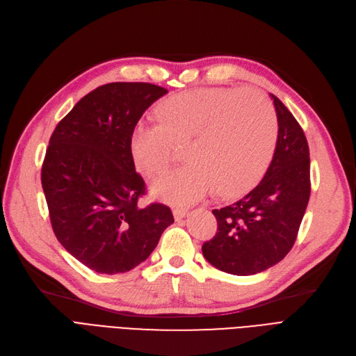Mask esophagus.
I'll use <instances>...</instances> for the list:
<instances>
[{
	"mask_svg": "<svg viewBox=\"0 0 356 356\" xmlns=\"http://www.w3.org/2000/svg\"><path fill=\"white\" fill-rule=\"evenodd\" d=\"M173 215H175L176 220H181V218H184V216L188 215V209H184V208H175V209H173Z\"/></svg>",
	"mask_w": 356,
	"mask_h": 356,
	"instance_id": "esophagus-1",
	"label": "esophagus"
}]
</instances>
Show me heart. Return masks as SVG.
<instances>
[{
	"label": "heart",
	"mask_w": 356,
	"mask_h": 356,
	"mask_svg": "<svg viewBox=\"0 0 356 356\" xmlns=\"http://www.w3.org/2000/svg\"><path fill=\"white\" fill-rule=\"evenodd\" d=\"M160 122H138L132 157L147 176L184 145V163L154 179L151 191L168 204H193L212 189L231 197L253 188L275 154L280 120L272 102L253 88H209L161 104Z\"/></svg>",
	"instance_id": "b5f03b06"
}]
</instances>
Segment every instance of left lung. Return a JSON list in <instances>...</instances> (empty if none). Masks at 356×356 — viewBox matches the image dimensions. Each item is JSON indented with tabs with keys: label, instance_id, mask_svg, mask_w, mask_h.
Here are the masks:
<instances>
[{
	"label": "left lung",
	"instance_id": "obj_1",
	"mask_svg": "<svg viewBox=\"0 0 356 356\" xmlns=\"http://www.w3.org/2000/svg\"><path fill=\"white\" fill-rule=\"evenodd\" d=\"M280 132L272 163L257 186L233 205L213 209L215 236L202 244L212 266L254 275L292 249L312 193L310 149L297 119L272 95Z\"/></svg>",
	"mask_w": 356,
	"mask_h": 356
}]
</instances>
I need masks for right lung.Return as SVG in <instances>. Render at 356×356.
Returning <instances> with one entry per match:
<instances>
[{
    "mask_svg": "<svg viewBox=\"0 0 356 356\" xmlns=\"http://www.w3.org/2000/svg\"><path fill=\"white\" fill-rule=\"evenodd\" d=\"M165 88L109 83L59 120L42 164V188L58 241L97 273L128 272L175 222L164 204L138 205L147 184L135 170L131 134Z\"/></svg>",
    "mask_w": 356,
    "mask_h": 356,
    "instance_id": "add662e5",
    "label": "right lung"
}]
</instances>
